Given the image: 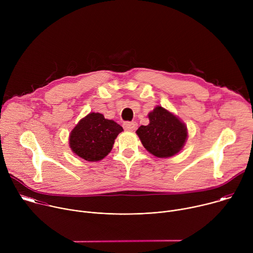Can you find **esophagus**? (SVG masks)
<instances>
[{
  "instance_id": "34e87169",
  "label": "esophagus",
  "mask_w": 253,
  "mask_h": 253,
  "mask_svg": "<svg viewBox=\"0 0 253 253\" xmlns=\"http://www.w3.org/2000/svg\"><path fill=\"white\" fill-rule=\"evenodd\" d=\"M137 123L136 122H129V121H126L123 123V127L125 130H128V131H134L137 129Z\"/></svg>"
}]
</instances>
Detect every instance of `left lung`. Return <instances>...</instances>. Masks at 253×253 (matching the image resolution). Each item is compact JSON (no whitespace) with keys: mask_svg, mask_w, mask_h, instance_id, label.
Masks as SVG:
<instances>
[{"mask_svg":"<svg viewBox=\"0 0 253 253\" xmlns=\"http://www.w3.org/2000/svg\"><path fill=\"white\" fill-rule=\"evenodd\" d=\"M150 123L136 131L143 146L157 157H170L183 147L187 138L185 125L164 108L157 106L149 113Z\"/></svg>","mask_w":253,"mask_h":253,"instance_id":"8db88e82","label":"left lung"}]
</instances>
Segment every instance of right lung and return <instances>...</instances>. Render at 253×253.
I'll list each match as a JSON object with an SVG mask.
<instances>
[{"mask_svg":"<svg viewBox=\"0 0 253 253\" xmlns=\"http://www.w3.org/2000/svg\"><path fill=\"white\" fill-rule=\"evenodd\" d=\"M123 128L100 113H90L71 132L70 147L86 161H99L108 155Z\"/></svg>","mask_w":253,"mask_h":253,"instance_id":"right-lung-1","label":"right lung"}]
</instances>
